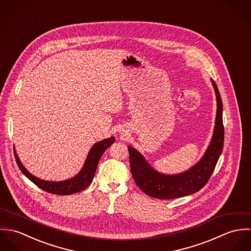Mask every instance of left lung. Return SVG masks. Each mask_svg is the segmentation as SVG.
<instances>
[{
  "instance_id": "1",
  "label": "left lung",
  "mask_w": 251,
  "mask_h": 251,
  "mask_svg": "<svg viewBox=\"0 0 251 251\" xmlns=\"http://www.w3.org/2000/svg\"><path fill=\"white\" fill-rule=\"evenodd\" d=\"M217 102L215 129L212 141L203 157L189 170L177 175H165L154 170L143 155L128 146L130 170L135 183L147 195L157 199L179 198L199 191L208 182L215 170L224 143L222 100L215 81L212 79Z\"/></svg>"
}]
</instances>
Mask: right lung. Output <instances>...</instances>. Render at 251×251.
<instances>
[{
	"instance_id": "obj_1",
	"label": "right lung",
	"mask_w": 251,
	"mask_h": 251,
	"mask_svg": "<svg viewBox=\"0 0 251 251\" xmlns=\"http://www.w3.org/2000/svg\"><path fill=\"white\" fill-rule=\"evenodd\" d=\"M114 141H115V138L110 137L95 144L91 148L81 171L72 179L61 180V181H49V180L38 179L35 176H33L29 171H27V169L21 163L15 149L13 151H14L16 163L19 169L21 170V172L28 179L32 180L39 188L53 194L70 195V194L84 190L86 187H88L91 184L102 153L106 151L108 147H110L112 144L114 143Z\"/></svg>"
}]
</instances>
